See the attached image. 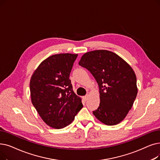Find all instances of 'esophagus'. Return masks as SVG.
<instances>
[{
    "label": "esophagus",
    "mask_w": 160,
    "mask_h": 160,
    "mask_svg": "<svg viewBox=\"0 0 160 160\" xmlns=\"http://www.w3.org/2000/svg\"><path fill=\"white\" fill-rule=\"evenodd\" d=\"M88 97H89V94H86V95L84 97V100H85V101L88 100Z\"/></svg>",
    "instance_id": "34e87169"
}]
</instances>
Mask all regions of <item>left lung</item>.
Segmentation results:
<instances>
[{
  "instance_id": "obj_1",
  "label": "left lung",
  "mask_w": 160,
  "mask_h": 160,
  "mask_svg": "<svg viewBox=\"0 0 160 160\" xmlns=\"http://www.w3.org/2000/svg\"><path fill=\"white\" fill-rule=\"evenodd\" d=\"M78 64L92 73L99 88L100 104L94 116L108 126L121 122L137 95L133 68L119 55L103 50L86 53Z\"/></svg>"
}]
</instances>
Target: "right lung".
<instances>
[{
    "label": "right lung",
    "mask_w": 160,
    "mask_h": 160,
    "mask_svg": "<svg viewBox=\"0 0 160 160\" xmlns=\"http://www.w3.org/2000/svg\"><path fill=\"white\" fill-rule=\"evenodd\" d=\"M78 54L59 53L44 60L30 81L31 102L50 127L63 128L83 107L72 89L69 76Z\"/></svg>",
    "instance_id": "right-lung-1"
}]
</instances>
